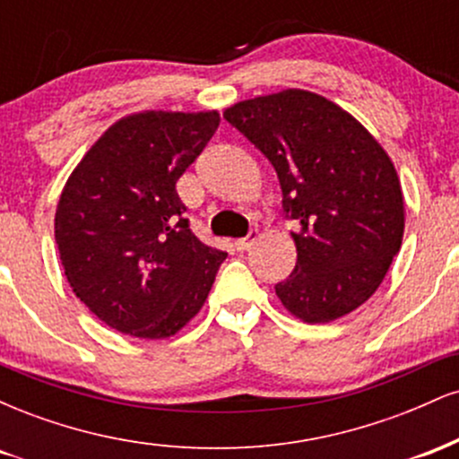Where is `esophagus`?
<instances>
[{
    "instance_id": "1",
    "label": "esophagus",
    "mask_w": 459,
    "mask_h": 459,
    "mask_svg": "<svg viewBox=\"0 0 459 459\" xmlns=\"http://www.w3.org/2000/svg\"><path fill=\"white\" fill-rule=\"evenodd\" d=\"M256 239H259V230H250V233H247L246 237H241V239H237L235 241V247L237 250H247V247H252L256 244Z\"/></svg>"
}]
</instances>
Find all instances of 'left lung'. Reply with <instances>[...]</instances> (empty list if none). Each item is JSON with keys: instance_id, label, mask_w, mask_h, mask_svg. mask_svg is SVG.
Segmentation results:
<instances>
[{"instance_id": "1", "label": "left lung", "mask_w": 459, "mask_h": 459, "mask_svg": "<svg viewBox=\"0 0 459 459\" xmlns=\"http://www.w3.org/2000/svg\"><path fill=\"white\" fill-rule=\"evenodd\" d=\"M276 170L282 209L296 220L298 263L276 284L282 307L328 324L377 291L402 247L403 194L391 157L343 108L289 91L224 112Z\"/></svg>"}]
</instances>
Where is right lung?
I'll return each mask as SVG.
<instances>
[{
    "label": "right lung",
    "mask_w": 459,
    "mask_h": 459,
    "mask_svg": "<svg viewBox=\"0 0 459 459\" xmlns=\"http://www.w3.org/2000/svg\"><path fill=\"white\" fill-rule=\"evenodd\" d=\"M218 125V112L125 116L68 177L57 252L73 293L109 328L168 339L203 308L226 252L189 230L177 181Z\"/></svg>",
    "instance_id": "right-lung-1"
}]
</instances>
